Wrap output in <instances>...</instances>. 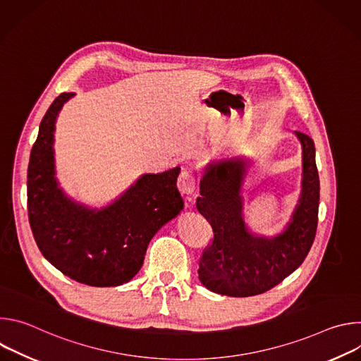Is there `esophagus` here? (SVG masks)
<instances>
[{
	"label": "esophagus",
	"instance_id": "34e87169",
	"mask_svg": "<svg viewBox=\"0 0 361 361\" xmlns=\"http://www.w3.org/2000/svg\"><path fill=\"white\" fill-rule=\"evenodd\" d=\"M177 187L180 190L181 194L184 195H190L194 192L195 188V178L191 173L188 171H181L178 178H177Z\"/></svg>",
	"mask_w": 361,
	"mask_h": 361
}]
</instances>
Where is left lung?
<instances>
[{
    "instance_id": "1",
    "label": "left lung",
    "mask_w": 361,
    "mask_h": 361,
    "mask_svg": "<svg viewBox=\"0 0 361 361\" xmlns=\"http://www.w3.org/2000/svg\"><path fill=\"white\" fill-rule=\"evenodd\" d=\"M302 148L301 192L290 221L273 237L252 233L244 220V157L214 161L200 180L197 210L213 227L198 279L213 293L230 297L262 294L297 270L310 251L319 220L320 180L314 141L294 131Z\"/></svg>"
}]
</instances>
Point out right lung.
I'll return each instance as SVG.
<instances>
[{
	"instance_id": "right-lung-1",
	"label": "right lung",
	"mask_w": 361,
	"mask_h": 361,
	"mask_svg": "<svg viewBox=\"0 0 361 361\" xmlns=\"http://www.w3.org/2000/svg\"><path fill=\"white\" fill-rule=\"evenodd\" d=\"M74 95L60 94L39 124L27 174L28 220L41 254L63 274L92 287L121 286L140 271L151 238L181 213V169L142 174L99 209L71 198L56 177L54 133Z\"/></svg>"
}]
</instances>
